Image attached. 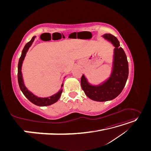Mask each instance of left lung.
<instances>
[{"label":"left lung","mask_w":151,"mask_h":151,"mask_svg":"<svg viewBox=\"0 0 151 151\" xmlns=\"http://www.w3.org/2000/svg\"><path fill=\"white\" fill-rule=\"evenodd\" d=\"M103 37L115 47L112 71L108 80L99 85H91L84 75L81 77L82 89L86 95L96 101H107L116 98L124 88L129 76V63L126 54L120 46L118 39L111 34H104Z\"/></svg>","instance_id":"8db88e82"}]
</instances>
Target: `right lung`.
Segmentation results:
<instances>
[{
    "instance_id": "1",
    "label": "right lung",
    "mask_w": 151,
    "mask_h": 151,
    "mask_svg": "<svg viewBox=\"0 0 151 151\" xmlns=\"http://www.w3.org/2000/svg\"><path fill=\"white\" fill-rule=\"evenodd\" d=\"M35 38L36 36H33L29 42L26 44L23 50H22V51L21 55L19 60V63H18V70H17L18 83H19V88L22 93H23V94L25 96V97L32 103H33L35 105H37V106H49V105H51L55 103H56L61 96V94L62 93V88L63 86V84L61 86L60 90L57 93L55 94L50 97L40 98V97L36 96H35L34 94L30 92V91L26 88V87L24 84L23 79H22V72H21L22 63H23V60H24V58L26 57L27 52L28 51V49L31 46L32 43H33Z\"/></svg>"
}]
</instances>
